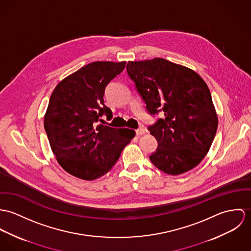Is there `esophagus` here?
Returning a JSON list of instances; mask_svg holds the SVG:
<instances>
[{"label":"esophagus","instance_id":"obj_1","mask_svg":"<svg viewBox=\"0 0 251 251\" xmlns=\"http://www.w3.org/2000/svg\"><path fill=\"white\" fill-rule=\"evenodd\" d=\"M136 134L137 136H142L143 134H145V130L143 128H139L138 130H136Z\"/></svg>","mask_w":251,"mask_h":251}]
</instances>
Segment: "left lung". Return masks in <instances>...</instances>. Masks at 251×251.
Returning a JSON list of instances; mask_svg holds the SVG:
<instances>
[{
	"label": "left lung",
	"mask_w": 251,
	"mask_h": 251,
	"mask_svg": "<svg viewBox=\"0 0 251 251\" xmlns=\"http://www.w3.org/2000/svg\"><path fill=\"white\" fill-rule=\"evenodd\" d=\"M127 72L151 114L165 116L149 126L158 147L149 159L169 175L198 166L210 150L218 129L210 89L193 69L165 58L129 61Z\"/></svg>",
	"instance_id": "obj_1"
}]
</instances>
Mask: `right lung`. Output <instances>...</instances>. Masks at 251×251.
<instances>
[{"mask_svg":"<svg viewBox=\"0 0 251 251\" xmlns=\"http://www.w3.org/2000/svg\"><path fill=\"white\" fill-rule=\"evenodd\" d=\"M126 61H95L60 81L44 115V128L56 161L69 174L95 180L112 169L136 136L131 129L97 124L112 112L104 104L105 88Z\"/></svg>","mask_w":251,"mask_h":251,"instance_id":"add662e5","label":"right lung"}]
</instances>
